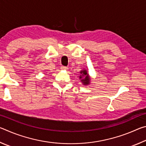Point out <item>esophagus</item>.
<instances>
[{
    "label": "esophagus",
    "instance_id": "34e87169",
    "mask_svg": "<svg viewBox=\"0 0 146 146\" xmlns=\"http://www.w3.org/2000/svg\"><path fill=\"white\" fill-rule=\"evenodd\" d=\"M68 68L66 67V66H62L61 67V70H62L66 71V70H68Z\"/></svg>",
    "mask_w": 146,
    "mask_h": 146
}]
</instances>
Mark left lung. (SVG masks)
<instances>
[{
	"label": "left lung",
	"instance_id": "left-lung-1",
	"mask_svg": "<svg viewBox=\"0 0 146 146\" xmlns=\"http://www.w3.org/2000/svg\"><path fill=\"white\" fill-rule=\"evenodd\" d=\"M80 75L78 76L79 79L80 80L81 82L82 83V84L84 86H88L89 84H90L91 76L89 75L87 70L84 69V70H81L80 71Z\"/></svg>",
	"mask_w": 146,
	"mask_h": 146
}]
</instances>
